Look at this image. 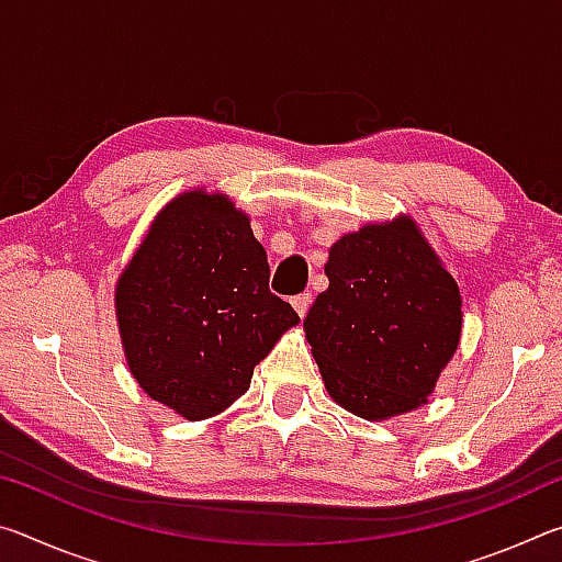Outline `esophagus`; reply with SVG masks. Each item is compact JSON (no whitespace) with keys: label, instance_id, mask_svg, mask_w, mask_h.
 <instances>
[{"label":"esophagus","instance_id":"obj_1","mask_svg":"<svg viewBox=\"0 0 562 562\" xmlns=\"http://www.w3.org/2000/svg\"><path fill=\"white\" fill-rule=\"evenodd\" d=\"M310 304H312V294H310V292H302V294H297V297H292V307L297 310L300 317L307 315Z\"/></svg>","mask_w":562,"mask_h":562}]
</instances>
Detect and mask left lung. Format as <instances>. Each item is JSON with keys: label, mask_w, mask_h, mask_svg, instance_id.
Listing matches in <instances>:
<instances>
[{"label": "left lung", "mask_w": 562, "mask_h": 562, "mask_svg": "<svg viewBox=\"0 0 562 562\" xmlns=\"http://www.w3.org/2000/svg\"><path fill=\"white\" fill-rule=\"evenodd\" d=\"M329 288L304 317L329 396L369 422L434 392L461 337L459 284L414 225H364L331 245Z\"/></svg>", "instance_id": "8db88e82"}]
</instances>
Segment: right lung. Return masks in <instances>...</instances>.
<instances>
[{"label": "right lung", "mask_w": 562, "mask_h": 562, "mask_svg": "<svg viewBox=\"0 0 562 562\" xmlns=\"http://www.w3.org/2000/svg\"><path fill=\"white\" fill-rule=\"evenodd\" d=\"M268 284V255L227 198L190 190L168 203L116 288L140 389L188 422L240 398L252 369L300 322Z\"/></svg>", "instance_id": "add662e5"}]
</instances>
